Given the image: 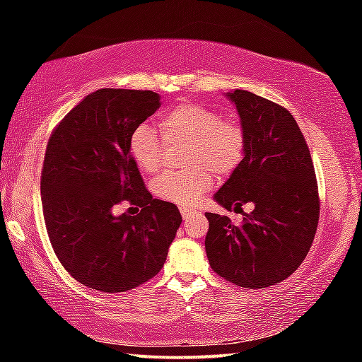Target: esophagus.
<instances>
[{"label":"esophagus","instance_id":"34e87169","mask_svg":"<svg viewBox=\"0 0 362 362\" xmlns=\"http://www.w3.org/2000/svg\"><path fill=\"white\" fill-rule=\"evenodd\" d=\"M180 214H182L183 220H188L189 217H193V216H194L196 211H193V209H188V207H180Z\"/></svg>","mask_w":362,"mask_h":362}]
</instances>
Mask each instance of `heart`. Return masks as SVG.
Listing matches in <instances>:
<instances>
[{
  "instance_id": "obj_1",
  "label": "heart",
  "mask_w": 362,
  "mask_h": 362,
  "mask_svg": "<svg viewBox=\"0 0 362 362\" xmlns=\"http://www.w3.org/2000/svg\"><path fill=\"white\" fill-rule=\"evenodd\" d=\"M159 129L166 142L189 144L188 164L194 166L189 173L163 174L153 180V193L168 203L196 204L212 188L214 174L231 175L246 151L243 127L203 103L185 102L169 110L159 119ZM129 153L144 174L158 173L161 140L150 126L140 124L132 131Z\"/></svg>"
}]
</instances>
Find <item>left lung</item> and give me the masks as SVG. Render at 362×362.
Listing matches in <instances>:
<instances>
[{
  "label": "left lung",
  "instance_id": "left-lung-1",
  "mask_svg": "<svg viewBox=\"0 0 362 362\" xmlns=\"http://www.w3.org/2000/svg\"><path fill=\"white\" fill-rule=\"evenodd\" d=\"M240 116L246 151L214 201L226 211L253 204L241 225L206 212V254L214 272L246 289H263L302 265L320 220L317 182L293 116L249 90L225 93ZM242 212V210H241Z\"/></svg>",
  "mask_w": 362,
  "mask_h": 362
}]
</instances>
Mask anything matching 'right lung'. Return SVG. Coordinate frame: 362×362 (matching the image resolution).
<instances>
[{
    "label": "right lung",
    "mask_w": 362,
    "mask_h": 362,
    "mask_svg": "<svg viewBox=\"0 0 362 362\" xmlns=\"http://www.w3.org/2000/svg\"><path fill=\"white\" fill-rule=\"evenodd\" d=\"M151 90L99 89L66 113L47 142L42 214L57 259L100 292H126L156 276L182 223L177 206L155 199L129 153V137L156 112ZM121 200L143 207L116 216Z\"/></svg>",
    "instance_id": "obj_1"
}]
</instances>
